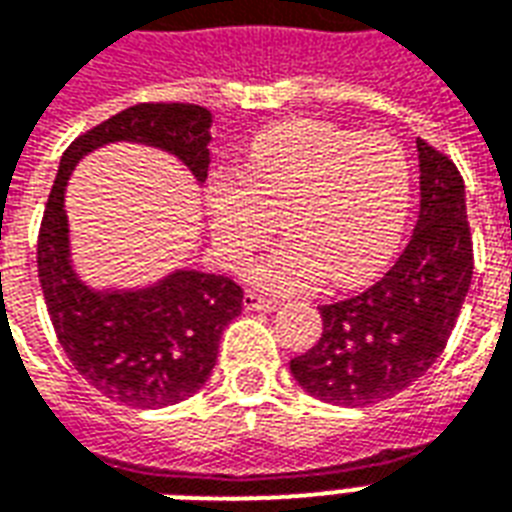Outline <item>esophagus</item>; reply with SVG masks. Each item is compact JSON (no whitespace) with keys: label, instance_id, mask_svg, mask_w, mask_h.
<instances>
[{"label":"esophagus","instance_id":"obj_1","mask_svg":"<svg viewBox=\"0 0 512 512\" xmlns=\"http://www.w3.org/2000/svg\"><path fill=\"white\" fill-rule=\"evenodd\" d=\"M244 308H247V311H276L279 303L263 298V295H255V292H247V295H244Z\"/></svg>","mask_w":512,"mask_h":512}]
</instances>
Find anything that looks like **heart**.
Listing matches in <instances>:
<instances>
[{"label": "heart", "mask_w": 512, "mask_h": 512, "mask_svg": "<svg viewBox=\"0 0 512 512\" xmlns=\"http://www.w3.org/2000/svg\"><path fill=\"white\" fill-rule=\"evenodd\" d=\"M411 193V161L392 136L284 120L252 136L241 179L209 190L206 217L228 268L247 263L282 217L287 239L249 268V282L295 295L327 276L354 287L381 271L400 241Z\"/></svg>", "instance_id": "obj_1"}]
</instances>
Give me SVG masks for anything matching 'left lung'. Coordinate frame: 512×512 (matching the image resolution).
<instances>
[{"label": "left lung", "instance_id": "8db88e82", "mask_svg": "<svg viewBox=\"0 0 512 512\" xmlns=\"http://www.w3.org/2000/svg\"><path fill=\"white\" fill-rule=\"evenodd\" d=\"M419 220L397 263L360 295L322 306L319 341L290 360L298 386L346 408L384 403L419 381L456 325L473 279L464 179L416 139Z\"/></svg>", "mask_w": 512, "mask_h": 512}]
</instances>
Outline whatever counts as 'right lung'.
I'll list each match as a JSON object with an SVG mask.
<instances>
[{
	"label": "right lung",
	"mask_w": 512,
	"mask_h": 512,
	"mask_svg": "<svg viewBox=\"0 0 512 512\" xmlns=\"http://www.w3.org/2000/svg\"><path fill=\"white\" fill-rule=\"evenodd\" d=\"M212 123V112L195 104H136L74 139L58 163L39 228V284L74 370L115 403L163 408L193 397L212 376L244 292L228 276L195 268L136 287H93L74 265L66 187L83 158L123 142L166 152L204 185Z\"/></svg>",
	"instance_id": "add662e5"
}]
</instances>
